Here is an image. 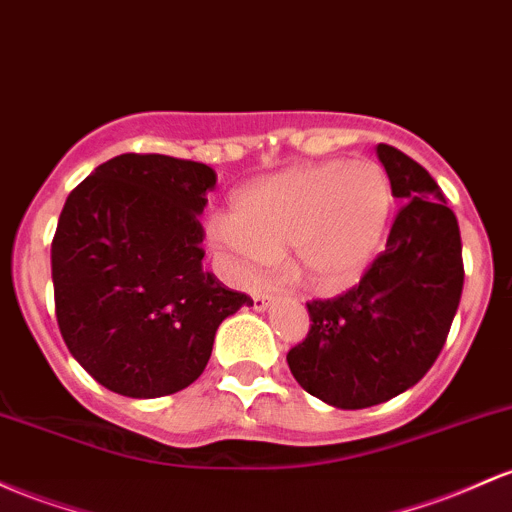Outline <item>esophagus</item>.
Listing matches in <instances>:
<instances>
[{"label": "esophagus", "mask_w": 512, "mask_h": 512, "mask_svg": "<svg viewBox=\"0 0 512 512\" xmlns=\"http://www.w3.org/2000/svg\"><path fill=\"white\" fill-rule=\"evenodd\" d=\"M269 303H272V299H269V296H265V294L252 296V308H255V311H267Z\"/></svg>", "instance_id": "obj_1"}]
</instances>
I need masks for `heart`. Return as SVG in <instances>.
<instances>
[{
  "label": "heart",
  "mask_w": 512,
  "mask_h": 512,
  "mask_svg": "<svg viewBox=\"0 0 512 512\" xmlns=\"http://www.w3.org/2000/svg\"><path fill=\"white\" fill-rule=\"evenodd\" d=\"M391 184L374 162L328 160L286 167L240 189L228 218H211L206 245L240 279H260L289 255L313 291L347 284L369 262L391 216Z\"/></svg>",
  "instance_id": "heart-1"
}]
</instances>
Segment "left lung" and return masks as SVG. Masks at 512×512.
<instances>
[{"instance_id":"obj_1","label":"left lung","mask_w":512,"mask_h":512,"mask_svg":"<svg viewBox=\"0 0 512 512\" xmlns=\"http://www.w3.org/2000/svg\"><path fill=\"white\" fill-rule=\"evenodd\" d=\"M403 209L362 282L311 301V330L286 362L301 389L342 411L376 406L418 384L445 345L464 286L459 223L425 167L376 145Z\"/></svg>"}]
</instances>
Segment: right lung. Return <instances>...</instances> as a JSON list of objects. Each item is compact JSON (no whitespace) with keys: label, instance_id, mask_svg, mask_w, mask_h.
I'll list each match as a JSON object with an SVG mask.
<instances>
[{"label":"right lung","instance_id":"add662e5","mask_svg":"<svg viewBox=\"0 0 512 512\" xmlns=\"http://www.w3.org/2000/svg\"><path fill=\"white\" fill-rule=\"evenodd\" d=\"M216 172L170 155H116L67 196L50 247L55 316L70 355L128 398L187 389L218 325L250 296L201 267Z\"/></svg>","mask_w":512,"mask_h":512}]
</instances>
